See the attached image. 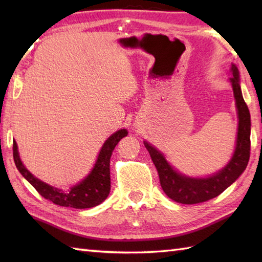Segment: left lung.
I'll return each instance as SVG.
<instances>
[{
	"label": "left lung",
	"mask_w": 262,
	"mask_h": 262,
	"mask_svg": "<svg viewBox=\"0 0 262 262\" xmlns=\"http://www.w3.org/2000/svg\"><path fill=\"white\" fill-rule=\"evenodd\" d=\"M230 82L234 93L237 111V136L233 157L223 169L205 178H192L178 172L165 160L163 153L152 144L144 141V145L158 170L160 183L166 196L177 203L192 205L207 202L215 198L229 188L243 171L246 170L250 159V133L251 119L247 103L244 102L240 86V73L234 64L231 68Z\"/></svg>",
	"instance_id": "obj_1"
}]
</instances>
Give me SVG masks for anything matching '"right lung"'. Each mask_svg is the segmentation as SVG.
I'll list each match as a JSON object with an SVG mask.
<instances>
[{
	"label": "right lung",
	"mask_w": 262,
	"mask_h": 262,
	"mask_svg": "<svg viewBox=\"0 0 262 262\" xmlns=\"http://www.w3.org/2000/svg\"><path fill=\"white\" fill-rule=\"evenodd\" d=\"M127 129H119L114 133L100 149L99 155L92 170L84 179L77 185L71 187L68 190L47 185L46 182L39 180L22 163L18 152V145L13 141V159L16 169L24 176L25 179L41 194L43 198L51 200L52 203L72 207L76 209L91 208L101 204L108 197L110 192V158L114 148L122 137L127 136Z\"/></svg>",
	"instance_id": "right-lung-1"
}]
</instances>
